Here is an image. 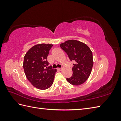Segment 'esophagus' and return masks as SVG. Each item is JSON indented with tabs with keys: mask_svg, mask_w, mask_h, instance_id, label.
<instances>
[{
	"mask_svg": "<svg viewBox=\"0 0 121 121\" xmlns=\"http://www.w3.org/2000/svg\"><path fill=\"white\" fill-rule=\"evenodd\" d=\"M58 70H60V71H61V70H62V68H58Z\"/></svg>",
	"mask_w": 121,
	"mask_h": 121,
	"instance_id": "34e87169",
	"label": "esophagus"
}]
</instances>
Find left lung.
Masks as SVG:
<instances>
[{"label":"left lung","mask_w":121,"mask_h":121,"mask_svg":"<svg viewBox=\"0 0 121 121\" xmlns=\"http://www.w3.org/2000/svg\"><path fill=\"white\" fill-rule=\"evenodd\" d=\"M60 46L67 53L70 60L74 62L73 75L66 80L73 85L83 84L91 75L93 66V56L91 49L85 43L74 39L66 40Z\"/></svg>","instance_id":"1"}]
</instances>
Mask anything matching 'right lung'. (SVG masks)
I'll list each match as a JSON object with an SVG mask.
<instances>
[{
	"mask_svg": "<svg viewBox=\"0 0 121 121\" xmlns=\"http://www.w3.org/2000/svg\"><path fill=\"white\" fill-rule=\"evenodd\" d=\"M52 44L40 43L30 48L24 58L25 75L33 86L41 90L47 89L52 85L56 72L48 66L47 56Z\"/></svg>",
	"mask_w": 121,
	"mask_h": 121,
	"instance_id": "1",
	"label": "right lung"
}]
</instances>
